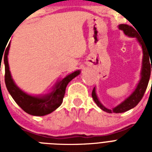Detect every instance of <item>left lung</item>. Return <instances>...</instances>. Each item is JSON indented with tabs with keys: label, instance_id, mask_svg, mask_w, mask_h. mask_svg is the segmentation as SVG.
Here are the masks:
<instances>
[{
	"label": "left lung",
	"instance_id": "8db88e82",
	"mask_svg": "<svg viewBox=\"0 0 152 152\" xmlns=\"http://www.w3.org/2000/svg\"><path fill=\"white\" fill-rule=\"evenodd\" d=\"M118 28L123 31L125 34H126L128 36L137 38V41L139 42V43L142 46L143 54L144 55H143V61H142L141 73H140V80L136 89L133 91V92L126 99L124 100L121 103H120L118 106H117L114 108L111 109V110L105 107L100 102L97 97V95H96L95 88H94L92 91V94H91L93 99L101 110H102L105 112H107V113H123V112H125V111L129 110L131 109L134 108L135 106L139 103L140 101L142 99V98L144 96V92H145V91L148 88L150 76H151V69L152 72V47H149L148 44L144 43L143 40L140 37L139 32H137L136 31L137 29L135 30L133 27L129 26V25L120 24L118 26ZM150 60L151 61V63H150ZM151 65H152L151 68Z\"/></svg>",
	"mask_w": 152,
	"mask_h": 152
}]
</instances>
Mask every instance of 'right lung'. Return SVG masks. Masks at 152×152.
I'll return each mask as SVG.
<instances>
[{"mask_svg":"<svg viewBox=\"0 0 152 152\" xmlns=\"http://www.w3.org/2000/svg\"><path fill=\"white\" fill-rule=\"evenodd\" d=\"M10 48V42L6 48L4 57V82L8 92L18 104V106L23 109L26 113L33 116H44L52 113L61 105L63 98L65 94V89L68 83L80 73V70L74 72L65 76L61 80L57 82L53 90L50 93L43 96H34L28 95L19 88L13 81L11 76L8 62V54ZM2 57H1V61Z\"/></svg>","mask_w":152,"mask_h":152,"instance_id":"1","label":"right lung"}]
</instances>
